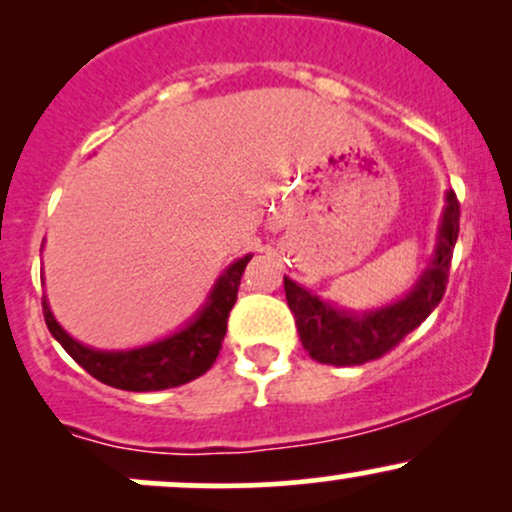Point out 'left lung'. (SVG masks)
<instances>
[{
    "instance_id": "1",
    "label": "left lung",
    "mask_w": 512,
    "mask_h": 512,
    "mask_svg": "<svg viewBox=\"0 0 512 512\" xmlns=\"http://www.w3.org/2000/svg\"><path fill=\"white\" fill-rule=\"evenodd\" d=\"M457 233H460V202L450 190L445 192L436 248L424 274L411 286L407 296L375 310H361V313L344 310L330 301H322L320 296L284 276L286 301L296 317L298 337L310 358L330 366H361L395 349L443 301Z\"/></svg>"
}]
</instances>
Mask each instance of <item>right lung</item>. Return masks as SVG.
Masks as SVG:
<instances>
[{
  "mask_svg": "<svg viewBox=\"0 0 512 512\" xmlns=\"http://www.w3.org/2000/svg\"><path fill=\"white\" fill-rule=\"evenodd\" d=\"M252 255L240 257L226 267L214 289L209 291L207 303L197 315L178 332L158 339V342L134 346L125 351H103L76 342L52 315L48 298H43L45 325L62 349L79 363L86 373L101 383L129 392H154L178 387L199 378L214 366L226 337L228 313L236 305L240 276L248 267Z\"/></svg>",
  "mask_w": 512,
  "mask_h": 512,
  "instance_id": "1",
  "label": "right lung"
}]
</instances>
